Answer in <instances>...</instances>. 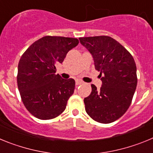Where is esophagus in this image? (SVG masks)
Masks as SVG:
<instances>
[{
  "label": "esophagus",
  "mask_w": 153,
  "mask_h": 153,
  "mask_svg": "<svg viewBox=\"0 0 153 153\" xmlns=\"http://www.w3.org/2000/svg\"><path fill=\"white\" fill-rule=\"evenodd\" d=\"M82 83H83V82L79 80V79H76V85H80L82 84Z\"/></svg>",
  "instance_id": "1"
}]
</instances>
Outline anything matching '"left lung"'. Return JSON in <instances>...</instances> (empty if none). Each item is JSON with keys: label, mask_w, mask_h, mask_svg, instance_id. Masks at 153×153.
<instances>
[{"label": "left lung", "mask_w": 153, "mask_h": 153, "mask_svg": "<svg viewBox=\"0 0 153 153\" xmlns=\"http://www.w3.org/2000/svg\"><path fill=\"white\" fill-rule=\"evenodd\" d=\"M90 51L102 80L100 90L92 84V92L84 99L87 114L97 122L110 123L126 112L137 85L136 66L130 53L108 36L79 37Z\"/></svg>", "instance_id": "obj_1"}]
</instances>
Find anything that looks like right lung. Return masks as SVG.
Listing matches in <instances>:
<instances>
[{"mask_svg": "<svg viewBox=\"0 0 153 153\" xmlns=\"http://www.w3.org/2000/svg\"><path fill=\"white\" fill-rule=\"evenodd\" d=\"M78 44L76 38L46 36L31 44L21 56L17 86L24 105L36 118L51 120L66 109L75 80L56 74V65L63 63L69 51Z\"/></svg>", "mask_w": 153, "mask_h": 153, "instance_id": "1", "label": "right lung"}]
</instances>
